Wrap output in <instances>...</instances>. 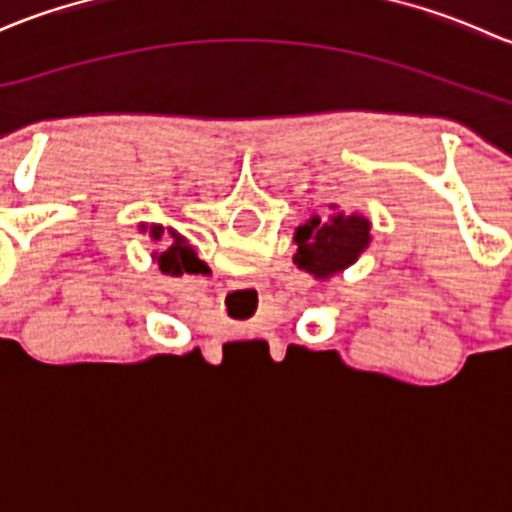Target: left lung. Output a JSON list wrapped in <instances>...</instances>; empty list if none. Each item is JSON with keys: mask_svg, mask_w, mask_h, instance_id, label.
<instances>
[{"mask_svg": "<svg viewBox=\"0 0 512 512\" xmlns=\"http://www.w3.org/2000/svg\"><path fill=\"white\" fill-rule=\"evenodd\" d=\"M337 205H332V210ZM294 265L302 267L314 280H332L334 275L352 267L371 245V223L364 215H344L342 210L322 220L312 215L294 230Z\"/></svg>", "mask_w": 512, "mask_h": 512, "instance_id": "obj_1", "label": "left lung"}]
</instances>
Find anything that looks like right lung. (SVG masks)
Here are the masks:
<instances>
[{
    "mask_svg": "<svg viewBox=\"0 0 512 512\" xmlns=\"http://www.w3.org/2000/svg\"><path fill=\"white\" fill-rule=\"evenodd\" d=\"M141 232H148L153 242H160L168 235V247L163 252H153V262H158V270L168 277H183V275H198L203 272V260L198 257V252L193 250L188 240L180 235L173 227H163L160 223L153 225H141Z\"/></svg>",
    "mask_w": 512,
    "mask_h": 512,
    "instance_id": "1",
    "label": "right lung"
}]
</instances>
